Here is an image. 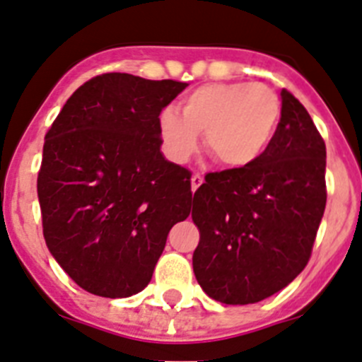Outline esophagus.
Wrapping results in <instances>:
<instances>
[{"label": "esophagus", "instance_id": "obj_1", "mask_svg": "<svg viewBox=\"0 0 362 362\" xmlns=\"http://www.w3.org/2000/svg\"><path fill=\"white\" fill-rule=\"evenodd\" d=\"M202 182H204V178L200 177L199 173H194L193 177H191V189H193V191L199 189L200 185H202Z\"/></svg>", "mask_w": 362, "mask_h": 362}]
</instances>
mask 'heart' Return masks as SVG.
Listing matches in <instances>:
<instances>
[{
    "label": "heart",
    "instance_id": "1",
    "mask_svg": "<svg viewBox=\"0 0 362 362\" xmlns=\"http://www.w3.org/2000/svg\"><path fill=\"white\" fill-rule=\"evenodd\" d=\"M281 120V100L266 83H207L158 116L163 155L187 163L204 133L207 153L226 168H250L272 146Z\"/></svg>",
    "mask_w": 362,
    "mask_h": 362
}]
</instances>
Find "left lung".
<instances>
[{"instance_id": "8db88e82", "label": "left lung", "mask_w": 362, "mask_h": 362, "mask_svg": "<svg viewBox=\"0 0 362 362\" xmlns=\"http://www.w3.org/2000/svg\"><path fill=\"white\" fill-rule=\"evenodd\" d=\"M281 98L262 158L209 173L194 191L193 272L218 303L253 304L286 288L306 268L325 215V140L293 94L282 89Z\"/></svg>"}]
</instances>
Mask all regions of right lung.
<instances>
[{
	"mask_svg": "<svg viewBox=\"0 0 362 362\" xmlns=\"http://www.w3.org/2000/svg\"><path fill=\"white\" fill-rule=\"evenodd\" d=\"M187 87L109 72L72 93L37 173L43 237L80 288L122 298L149 284L169 229L191 213V173L160 151L158 116Z\"/></svg>",
	"mask_w": 362,
	"mask_h": 362,
	"instance_id": "right-lung-1",
	"label": "right lung"
}]
</instances>
